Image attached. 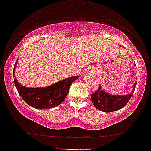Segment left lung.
Here are the masks:
<instances>
[{
    "label": "left lung",
    "instance_id": "obj_1",
    "mask_svg": "<svg viewBox=\"0 0 151 151\" xmlns=\"http://www.w3.org/2000/svg\"><path fill=\"white\" fill-rule=\"evenodd\" d=\"M136 83L134 84L133 90ZM132 92L126 95H113L107 93L100 85L96 92L91 95V100L97 110L104 112H111L118 110L127 105L131 98Z\"/></svg>",
    "mask_w": 151,
    "mask_h": 151
}]
</instances>
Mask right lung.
<instances>
[{
  "label": "right lung",
  "mask_w": 151,
  "mask_h": 151,
  "mask_svg": "<svg viewBox=\"0 0 151 151\" xmlns=\"http://www.w3.org/2000/svg\"><path fill=\"white\" fill-rule=\"evenodd\" d=\"M18 59L14 68V79L18 92L28 105L36 109L45 110L59 105L65 100L72 82L79 78V76L62 79L57 83L46 87L30 88L21 85L15 77V69Z\"/></svg>",
  "instance_id": "right-lung-1"
}]
</instances>
